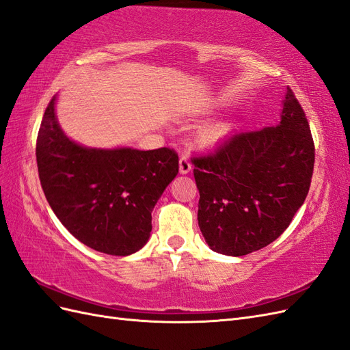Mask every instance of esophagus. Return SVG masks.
<instances>
[{
  "label": "esophagus",
  "mask_w": 350,
  "mask_h": 350,
  "mask_svg": "<svg viewBox=\"0 0 350 350\" xmlns=\"http://www.w3.org/2000/svg\"><path fill=\"white\" fill-rule=\"evenodd\" d=\"M178 170H180L182 174H187L192 170V164L189 161L187 157H182L178 159Z\"/></svg>",
  "instance_id": "1"
}]
</instances>
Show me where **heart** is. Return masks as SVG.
Listing matches in <instances>:
<instances>
[{
	"mask_svg": "<svg viewBox=\"0 0 350 350\" xmlns=\"http://www.w3.org/2000/svg\"><path fill=\"white\" fill-rule=\"evenodd\" d=\"M230 129L232 126L226 122L209 124L208 127L204 129L201 135H199V141H201L204 145H215L223 141V139L227 136V133L230 132Z\"/></svg>",
	"mask_w": 350,
	"mask_h": 350,
	"instance_id": "1",
	"label": "heart"
}]
</instances>
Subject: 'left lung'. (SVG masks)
<instances>
[{
  "mask_svg": "<svg viewBox=\"0 0 350 350\" xmlns=\"http://www.w3.org/2000/svg\"><path fill=\"white\" fill-rule=\"evenodd\" d=\"M314 161L311 129L291 88L275 127L236 133L193 157L198 224L208 246L242 256L274 242L305 202Z\"/></svg>",
  "mask_w": 350,
  "mask_h": 350,
  "instance_id": "obj_1",
  "label": "left lung"
}]
</instances>
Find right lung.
<instances>
[{
    "label": "right lung",
    "mask_w": 350,
    "mask_h": 350,
    "mask_svg": "<svg viewBox=\"0 0 350 350\" xmlns=\"http://www.w3.org/2000/svg\"><path fill=\"white\" fill-rule=\"evenodd\" d=\"M49 101L36 139L39 180L49 206L77 241L98 252H137L152 230L151 213L178 173L170 148H86L68 139Z\"/></svg>",
    "instance_id": "1"
}]
</instances>
